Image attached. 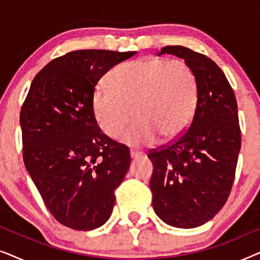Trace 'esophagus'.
I'll return each instance as SVG.
<instances>
[{"label":"esophagus","mask_w":260,"mask_h":260,"mask_svg":"<svg viewBox=\"0 0 260 260\" xmlns=\"http://www.w3.org/2000/svg\"><path fill=\"white\" fill-rule=\"evenodd\" d=\"M130 156H131V158H133V159H136V158H138V157H141L142 154H141V152H138V151L131 150V151H130Z\"/></svg>","instance_id":"obj_1"}]
</instances>
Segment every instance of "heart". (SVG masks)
I'll return each mask as SVG.
<instances>
[{
  "mask_svg": "<svg viewBox=\"0 0 260 260\" xmlns=\"http://www.w3.org/2000/svg\"><path fill=\"white\" fill-rule=\"evenodd\" d=\"M109 80L98 84L92 97L95 120L109 137L119 136L135 116L122 141L131 147H150L158 137L175 140L193 120L199 83L182 60H133L113 69Z\"/></svg>",
  "mask_w": 260,
  "mask_h": 260,
  "instance_id": "b5f03b06",
  "label": "heart"
}]
</instances>
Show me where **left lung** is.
Returning <instances> with one entry per match:
<instances>
[{
	"mask_svg": "<svg viewBox=\"0 0 260 260\" xmlns=\"http://www.w3.org/2000/svg\"><path fill=\"white\" fill-rule=\"evenodd\" d=\"M183 59L197 74L199 102L186 133L154 150L150 180L152 207L167 225L194 229L215 216L232 188L241 147L234 92L221 69L183 46H166L158 55Z\"/></svg>",
	"mask_w": 260,
	"mask_h": 260,
	"instance_id": "8db88e82",
	"label": "left lung"
}]
</instances>
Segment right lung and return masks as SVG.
<instances>
[{
  "instance_id": "right-lung-1",
  "label": "right lung",
  "mask_w": 260,
  "mask_h": 260,
  "mask_svg": "<svg viewBox=\"0 0 260 260\" xmlns=\"http://www.w3.org/2000/svg\"><path fill=\"white\" fill-rule=\"evenodd\" d=\"M136 53H67L35 76L22 105L24 166L46 207L70 229L104 225L129 170V149L102 133L92 97L99 79Z\"/></svg>"
}]
</instances>
